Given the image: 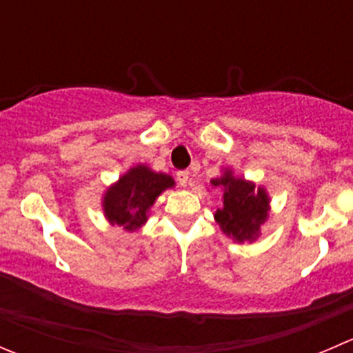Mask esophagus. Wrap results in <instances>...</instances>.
Returning <instances> with one entry per match:
<instances>
[{
	"mask_svg": "<svg viewBox=\"0 0 353 353\" xmlns=\"http://www.w3.org/2000/svg\"><path fill=\"white\" fill-rule=\"evenodd\" d=\"M176 176H177V183H179L183 188H186L188 181H190V172H188V170H179Z\"/></svg>",
	"mask_w": 353,
	"mask_h": 353,
	"instance_id": "1",
	"label": "esophagus"
}]
</instances>
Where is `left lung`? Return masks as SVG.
<instances>
[{"label": "left lung", "instance_id": "1", "mask_svg": "<svg viewBox=\"0 0 353 353\" xmlns=\"http://www.w3.org/2000/svg\"><path fill=\"white\" fill-rule=\"evenodd\" d=\"M210 184L223 193L222 206L215 212L222 232L236 243H254L272 208L268 191L252 181L234 176L232 169H223L222 176L212 179Z\"/></svg>", "mask_w": 353, "mask_h": 353}]
</instances>
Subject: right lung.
Segmentation results:
<instances>
[{
    "instance_id": "1",
    "label": "right lung",
    "mask_w": 353,
    "mask_h": 353,
    "mask_svg": "<svg viewBox=\"0 0 353 353\" xmlns=\"http://www.w3.org/2000/svg\"><path fill=\"white\" fill-rule=\"evenodd\" d=\"M174 186L172 176L155 172L147 163H138L108 188L102 196L104 216L110 225L134 232L147 223L155 199Z\"/></svg>"
}]
</instances>
